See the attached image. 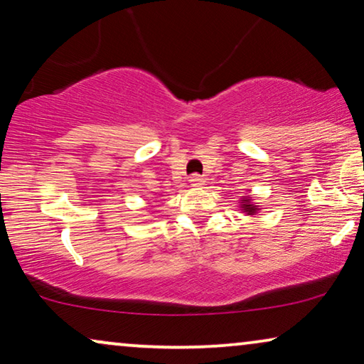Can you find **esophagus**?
Instances as JSON below:
<instances>
[{
  "label": "esophagus",
  "instance_id": "34e87169",
  "mask_svg": "<svg viewBox=\"0 0 364 364\" xmlns=\"http://www.w3.org/2000/svg\"><path fill=\"white\" fill-rule=\"evenodd\" d=\"M191 183L193 187H202L205 183V178L202 176H198V173H192L191 176Z\"/></svg>",
  "mask_w": 364,
  "mask_h": 364
}]
</instances>
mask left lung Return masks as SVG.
<instances>
[{
  "label": "left lung",
  "mask_w": 364,
  "mask_h": 364,
  "mask_svg": "<svg viewBox=\"0 0 364 364\" xmlns=\"http://www.w3.org/2000/svg\"><path fill=\"white\" fill-rule=\"evenodd\" d=\"M241 203H243V207H241V208H243L247 215H255L257 212V207H256V205L251 203V198H246Z\"/></svg>",
  "instance_id": "obj_1"
}]
</instances>
